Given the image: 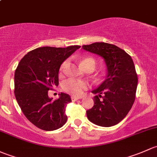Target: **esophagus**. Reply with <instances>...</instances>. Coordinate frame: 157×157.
<instances>
[{"label":"esophagus","instance_id":"esophagus-1","mask_svg":"<svg viewBox=\"0 0 157 157\" xmlns=\"http://www.w3.org/2000/svg\"><path fill=\"white\" fill-rule=\"evenodd\" d=\"M78 99H81V98H78V97H75V96L71 97V100H72V101H75Z\"/></svg>","mask_w":157,"mask_h":157}]
</instances>
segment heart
Wrapping results in <instances>:
<instances>
[{
	"mask_svg": "<svg viewBox=\"0 0 157 157\" xmlns=\"http://www.w3.org/2000/svg\"><path fill=\"white\" fill-rule=\"evenodd\" d=\"M82 64L85 69L92 68L94 69L97 66V61L94 58L88 56V57L83 58L82 60ZM69 65V61L65 60L62 63V64L59 67V74L63 75L66 73L67 69ZM89 86V84L88 82L80 79L70 78H68L63 84V89L65 92L70 94L75 95V96H80L83 94L84 90H85Z\"/></svg>",
	"mask_w": 157,
	"mask_h": 157,
	"instance_id": "heart-1",
	"label": "heart"
}]
</instances>
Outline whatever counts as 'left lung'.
Instances as JSON below:
<instances>
[{"label":"left lung","instance_id":"1","mask_svg":"<svg viewBox=\"0 0 157 157\" xmlns=\"http://www.w3.org/2000/svg\"><path fill=\"white\" fill-rule=\"evenodd\" d=\"M88 52L102 56L107 67L104 82L94 90V106L86 111L91 122L110 127L120 122L132 107L135 100L138 75L132 57L116 45L96 42L83 45Z\"/></svg>","mask_w":157,"mask_h":157}]
</instances>
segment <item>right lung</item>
<instances>
[{"mask_svg":"<svg viewBox=\"0 0 157 157\" xmlns=\"http://www.w3.org/2000/svg\"><path fill=\"white\" fill-rule=\"evenodd\" d=\"M81 47H42L29 51L22 57L15 71L14 94L21 110L38 128L54 131L67 122L66 106L70 103L69 94L61 93L52 101L48 90L59 85V67Z\"/></svg>","mask_w":157,"mask_h":157,"instance_id":"right-lung-1","label":"right lung"}]
</instances>
